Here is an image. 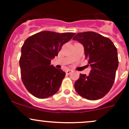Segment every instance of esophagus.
I'll use <instances>...</instances> for the list:
<instances>
[{
	"label": "esophagus",
	"instance_id": "esophagus-1",
	"mask_svg": "<svg viewBox=\"0 0 129 129\" xmlns=\"http://www.w3.org/2000/svg\"><path fill=\"white\" fill-rule=\"evenodd\" d=\"M72 70H71V69H69V70H67V71H66V74H71V73H72Z\"/></svg>",
	"mask_w": 129,
	"mask_h": 129
}]
</instances>
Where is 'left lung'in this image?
<instances>
[{"mask_svg": "<svg viewBox=\"0 0 129 129\" xmlns=\"http://www.w3.org/2000/svg\"><path fill=\"white\" fill-rule=\"evenodd\" d=\"M73 40L81 43L91 67L89 75L80 74L74 84L76 92L86 99L104 97L114 84L119 66L117 50L109 38L94 32L78 33Z\"/></svg>", "mask_w": 129, "mask_h": 129, "instance_id": "8db88e82", "label": "left lung"}]
</instances>
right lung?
<instances>
[{
  "label": "right lung",
  "mask_w": 129,
  "mask_h": 129,
  "mask_svg": "<svg viewBox=\"0 0 129 129\" xmlns=\"http://www.w3.org/2000/svg\"><path fill=\"white\" fill-rule=\"evenodd\" d=\"M75 34L42 31L25 40L19 60L21 79L34 97L47 98L58 90L66 73L50 65V62Z\"/></svg>",
  "instance_id": "add662e5"
}]
</instances>
